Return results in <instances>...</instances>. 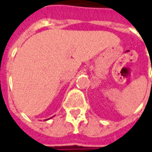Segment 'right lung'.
Here are the masks:
<instances>
[{
    "instance_id": "add662e5",
    "label": "right lung",
    "mask_w": 152,
    "mask_h": 152,
    "mask_svg": "<svg viewBox=\"0 0 152 152\" xmlns=\"http://www.w3.org/2000/svg\"><path fill=\"white\" fill-rule=\"evenodd\" d=\"M52 117H53V116H52ZM52 117H50V118H52ZM50 118H49V119H47V120H45V121H48V120H50Z\"/></svg>"
}]
</instances>
